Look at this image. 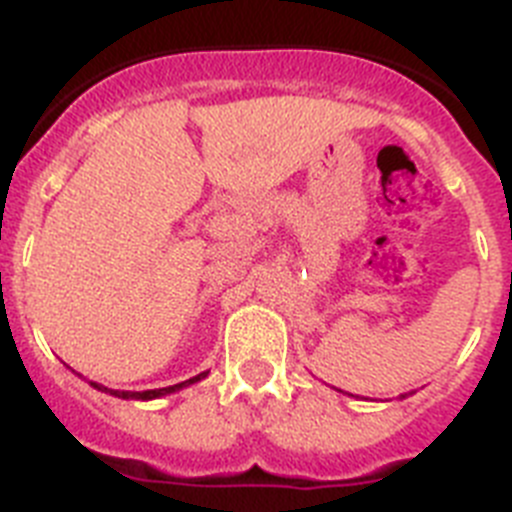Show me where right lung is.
I'll return each instance as SVG.
<instances>
[{
  "mask_svg": "<svg viewBox=\"0 0 512 512\" xmlns=\"http://www.w3.org/2000/svg\"><path fill=\"white\" fill-rule=\"evenodd\" d=\"M203 376H206V373H201V376H195V379H190V381H182V384L164 386V389H149V391H113V389H105V386L95 384V381H92V386H95V389H100V391H110L113 397H121V399H157V397H162V394H172V391L182 389V386L195 384V381H201Z\"/></svg>",
  "mask_w": 512,
  "mask_h": 512,
  "instance_id": "1",
  "label": "right lung"
}]
</instances>
